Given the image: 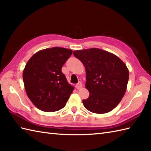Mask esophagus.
<instances>
[{
    "label": "esophagus",
    "mask_w": 151,
    "mask_h": 151,
    "mask_svg": "<svg viewBox=\"0 0 151 151\" xmlns=\"http://www.w3.org/2000/svg\"><path fill=\"white\" fill-rule=\"evenodd\" d=\"M75 87H76V88L77 89H81V88H82V83H81V82H79L78 83V84H76Z\"/></svg>",
    "instance_id": "1"
}]
</instances>
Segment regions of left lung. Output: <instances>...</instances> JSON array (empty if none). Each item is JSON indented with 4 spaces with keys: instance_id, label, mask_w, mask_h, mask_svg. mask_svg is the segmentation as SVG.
Masks as SVG:
<instances>
[{
    "instance_id": "1",
    "label": "left lung",
    "mask_w": 151,
    "mask_h": 151,
    "mask_svg": "<svg viewBox=\"0 0 151 151\" xmlns=\"http://www.w3.org/2000/svg\"><path fill=\"white\" fill-rule=\"evenodd\" d=\"M86 73V88L89 92L84 107L95 114H106L117 106L127 91L129 71L119 58L97 48L75 50Z\"/></svg>"
}]
</instances>
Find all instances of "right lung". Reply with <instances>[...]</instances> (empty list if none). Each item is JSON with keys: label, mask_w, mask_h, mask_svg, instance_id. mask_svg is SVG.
<instances>
[{"label": "right lung", "mask_w": 151, "mask_h": 151, "mask_svg": "<svg viewBox=\"0 0 151 151\" xmlns=\"http://www.w3.org/2000/svg\"><path fill=\"white\" fill-rule=\"evenodd\" d=\"M73 53L70 49L52 47L38 51L28 61L22 73L28 98L43 111L52 112L65 106L74 89L62 72Z\"/></svg>", "instance_id": "add662e5"}]
</instances>
